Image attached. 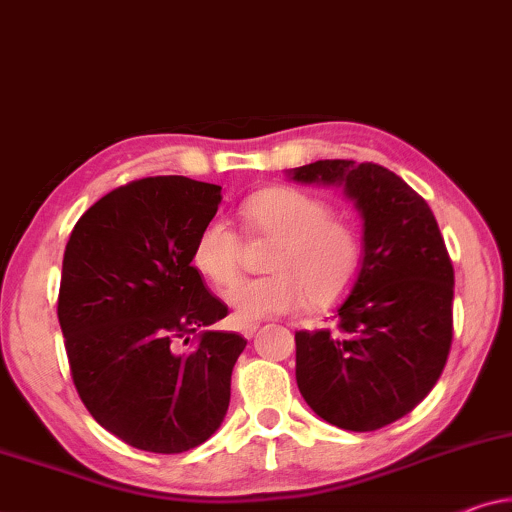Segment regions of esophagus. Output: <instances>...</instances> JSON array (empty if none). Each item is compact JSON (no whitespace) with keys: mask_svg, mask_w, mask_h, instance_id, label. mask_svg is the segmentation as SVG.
<instances>
[{"mask_svg":"<svg viewBox=\"0 0 512 512\" xmlns=\"http://www.w3.org/2000/svg\"><path fill=\"white\" fill-rule=\"evenodd\" d=\"M257 329H259V325H255V322H250V325H243L241 327V334L246 336V338H253Z\"/></svg>","mask_w":512,"mask_h":512,"instance_id":"esophagus-1","label":"esophagus"}]
</instances>
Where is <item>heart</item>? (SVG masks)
Returning <instances> with one entry per match:
<instances>
[{
  "instance_id": "obj_1",
  "label": "heart",
  "mask_w": 512,
  "mask_h": 512,
  "mask_svg": "<svg viewBox=\"0 0 512 512\" xmlns=\"http://www.w3.org/2000/svg\"><path fill=\"white\" fill-rule=\"evenodd\" d=\"M243 225L257 239L273 241L266 255L269 276L236 283L227 304L236 320L255 322L269 315L334 306L355 285L362 269V239L331 206L297 187H266L241 204ZM192 266L215 287H229L241 273V239L229 222L213 218L199 229Z\"/></svg>"
}]
</instances>
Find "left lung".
Returning a JSON list of instances; mask_svg holds the SVG:
<instances>
[{
  "instance_id": "obj_1",
  "label": "left lung",
  "mask_w": 512,
  "mask_h": 512,
  "mask_svg": "<svg viewBox=\"0 0 512 512\" xmlns=\"http://www.w3.org/2000/svg\"><path fill=\"white\" fill-rule=\"evenodd\" d=\"M290 176L343 187L364 220L362 269L336 327L294 334L299 392L334 427L376 431L427 397L448 362V248L427 201L380 164L318 160Z\"/></svg>"
}]
</instances>
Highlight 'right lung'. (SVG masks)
I'll return each mask as SVG.
<instances>
[{
	"label": "right lung",
	"mask_w": 512,
	"mask_h": 512,
	"mask_svg": "<svg viewBox=\"0 0 512 512\" xmlns=\"http://www.w3.org/2000/svg\"><path fill=\"white\" fill-rule=\"evenodd\" d=\"M220 185L185 176L127 183L90 206L69 236L57 318L71 378L90 415L132 448L176 455L225 420L234 331H199L227 315L192 266Z\"/></svg>",
	"instance_id": "1"
}]
</instances>
